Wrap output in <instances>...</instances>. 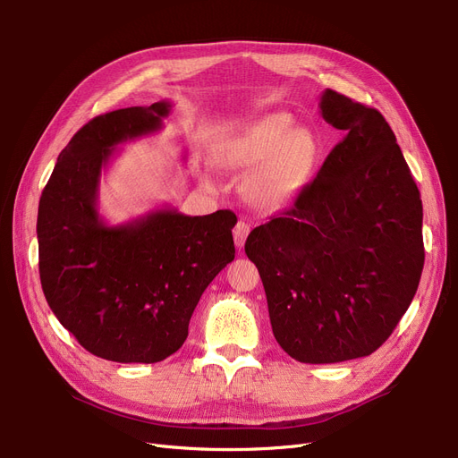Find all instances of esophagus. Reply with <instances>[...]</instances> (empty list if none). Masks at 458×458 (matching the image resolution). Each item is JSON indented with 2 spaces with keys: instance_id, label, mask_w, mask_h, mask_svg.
Returning a JSON list of instances; mask_svg holds the SVG:
<instances>
[{
  "instance_id": "1",
  "label": "esophagus",
  "mask_w": 458,
  "mask_h": 458,
  "mask_svg": "<svg viewBox=\"0 0 458 458\" xmlns=\"http://www.w3.org/2000/svg\"><path fill=\"white\" fill-rule=\"evenodd\" d=\"M249 232H250V225H249V223L239 221V223L235 225V228H233V242H235V247H237V249H242V247L245 245V239H247Z\"/></svg>"
}]
</instances>
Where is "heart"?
Here are the masks:
<instances>
[{"instance_id":"b5f03b06","label":"heart","mask_w":458,"mask_h":458,"mask_svg":"<svg viewBox=\"0 0 458 458\" xmlns=\"http://www.w3.org/2000/svg\"><path fill=\"white\" fill-rule=\"evenodd\" d=\"M293 128L290 114H267L233 135L216 154L219 165L232 171L256 168L247 182V192L256 206L276 208L290 200L314 161V137L308 130Z\"/></svg>"}]
</instances>
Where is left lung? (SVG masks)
<instances>
[{"mask_svg":"<svg viewBox=\"0 0 458 458\" xmlns=\"http://www.w3.org/2000/svg\"><path fill=\"white\" fill-rule=\"evenodd\" d=\"M319 107L344 140L245 243L275 338L302 364L375 352L411 306L425 261L420 191L390 124L330 89Z\"/></svg>","mask_w":458,"mask_h":458,"instance_id":"left-lung-1","label":"left lung"}]
</instances>
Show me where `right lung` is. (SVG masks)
Listing matches in <instances>:
<instances>
[{
    "label": "right lung",
    "mask_w": 458,
    "mask_h": 458,
    "mask_svg": "<svg viewBox=\"0 0 458 458\" xmlns=\"http://www.w3.org/2000/svg\"><path fill=\"white\" fill-rule=\"evenodd\" d=\"M171 104L126 107L87 123L59 154L37 219L38 273L59 323L111 362L154 364L176 352L209 282L235 256L230 209L173 208L107 226L96 209L116 144L161 130Z\"/></svg>",
    "instance_id": "add662e5"
}]
</instances>
